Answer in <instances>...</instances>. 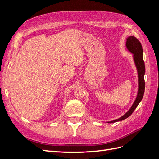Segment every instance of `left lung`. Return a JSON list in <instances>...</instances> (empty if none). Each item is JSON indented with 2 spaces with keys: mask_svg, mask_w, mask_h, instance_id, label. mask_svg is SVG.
Instances as JSON below:
<instances>
[{
  "mask_svg": "<svg viewBox=\"0 0 159 159\" xmlns=\"http://www.w3.org/2000/svg\"><path fill=\"white\" fill-rule=\"evenodd\" d=\"M126 47L128 52L133 54V58L134 62V65L136 66L138 74V91L137 95L134 103L131 105V108L127 113H125L122 117L120 118L113 120L111 121H109L107 123H111L117 121H121L123 120L127 119L131 115L134 110L137 107L139 103L141 102L143 98L144 92H145V83L144 80V75L145 74V62L143 60V51L141 44L135 37L133 36H129L127 38L126 41Z\"/></svg>",
  "mask_w": 159,
  "mask_h": 159,
  "instance_id": "8db88e82",
  "label": "left lung"
}]
</instances>
